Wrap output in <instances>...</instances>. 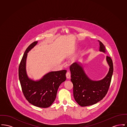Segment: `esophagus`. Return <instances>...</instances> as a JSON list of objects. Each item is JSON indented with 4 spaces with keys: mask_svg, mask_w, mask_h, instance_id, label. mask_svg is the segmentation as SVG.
Instances as JSON below:
<instances>
[{
    "mask_svg": "<svg viewBox=\"0 0 127 127\" xmlns=\"http://www.w3.org/2000/svg\"><path fill=\"white\" fill-rule=\"evenodd\" d=\"M70 75H71L70 73L69 72H67L66 73V78H67V79H70Z\"/></svg>",
    "mask_w": 127,
    "mask_h": 127,
    "instance_id": "34e87169",
    "label": "esophagus"
}]
</instances>
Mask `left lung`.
<instances>
[{"instance_id": "8db88e82", "label": "left lung", "mask_w": 127, "mask_h": 127, "mask_svg": "<svg viewBox=\"0 0 127 127\" xmlns=\"http://www.w3.org/2000/svg\"><path fill=\"white\" fill-rule=\"evenodd\" d=\"M100 51L106 52L102 43L98 40ZM110 68L105 78L100 81H92L87 77L83 68L76 62L70 66L71 81L73 85V96L76 101L82 107L90 106L102 99L107 94L110 84L113 72V65L111 58L107 56Z\"/></svg>"}]
</instances>
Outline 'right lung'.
Here are the masks:
<instances>
[{"mask_svg": "<svg viewBox=\"0 0 127 127\" xmlns=\"http://www.w3.org/2000/svg\"><path fill=\"white\" fill-rule=\"evenodd\" d=\"M37 43L35 41L26 49L18 67V77L26 99L31 104L40 108H48L55 100L60 85L66 79V70L52 71L42 79L34 81L29 79L26 71L27 53Z\"/></svg>", "mask_w": 127, "mask_h": 127, "instance_id": "1", "label": "right lung"}]
</instances>
